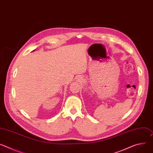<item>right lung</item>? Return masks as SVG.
<instances>
[{"instance_id":"1","label":"right lung","mask_w":153,"mask_h":153,"mask_svg":"<svg viewBox=\"0 0 153 153\" xmlns=\"http://www.w3.org/2000/svg\"><path fill=\"white\" fill-rule=\"evenodd\" d=\"M34 51V50H33V51Z\"/></svg>"}]
</instances>
